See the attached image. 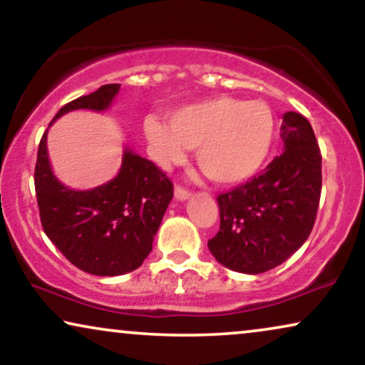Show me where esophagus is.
Masks as SVG:
<instances>
[{"instance_id":"34e87169","label":"esophagus","mask_w":365,"mask_h":365,"mask_svg":"<svg viewBox=\"0 0 365 365\" xmlns=\"http://www.w3.org/2000/svg\"><path fill=\"white\" fill-rule=\"evenodd\" d=\"M190 197V192L187 188H183L182 185H175V198L177 200H187Z\"/></svg>"}]
</instances>
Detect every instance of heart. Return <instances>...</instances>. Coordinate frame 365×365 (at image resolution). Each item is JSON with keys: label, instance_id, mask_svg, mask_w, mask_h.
Segmentation results:
<instances>
[{"label": "heart", "instance_id": "heart-1", "mask_svg": "<svg viewBox=\"0 0 365 365\" xmlns=\"http://www.w3.org/2000/svg\"><path fill=\"white\" fill-rule=\"evenodd\" d=\"M148 152L168 167L197 148V162L210 180L222 185L253 178L268 160L276 120L263 101L220 96L173 109L168 124L148 117L143 122Z\"/></svg>", "mask_w": 365, "mask_h": 365}]
</instances>
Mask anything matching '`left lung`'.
<instances>
[{
  "label": "left lung",
  "mask_w": 365,
  "mask_h": 365,
  "mask_svg": "<svg viewBox=\"0 0 365 365\" xmlns=\"http://www.w3.org/2000/svg\"><path fill=\"white\" fill-rule=\"evenodd\" d=\"M284 152L259 175L220 193V230L208 241L215 259L259 274L289 258L311 235L319 207L321 150L309 120L286 112Z\"/></svg>",
  "instance_id": "left-lung-1"
}]
</instances>
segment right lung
Returning <instances> with one entry per match:
<instances>
[{
	"label": "right lung",
	"instance_id": "right-lung-1",
	"mask_svg": "<svg viewBox=\"0 0 365 365\" xmlns=\"http://www.w3.org/2000/svg\"><path fill=\"white\" fill-rule=\"evenodd\" d=\"M120 84L101 86L61 107L106 110ZM46 135L41 137L34 188L44 233L74 266L96 276L130 273L152 251L153 236L173 197V183L155 163L124 152L115 178L92 190L68 188L51 170Z\"/></svg>",
	"mask_w": 365,
	"mask_h": 365
}]
</instances>
